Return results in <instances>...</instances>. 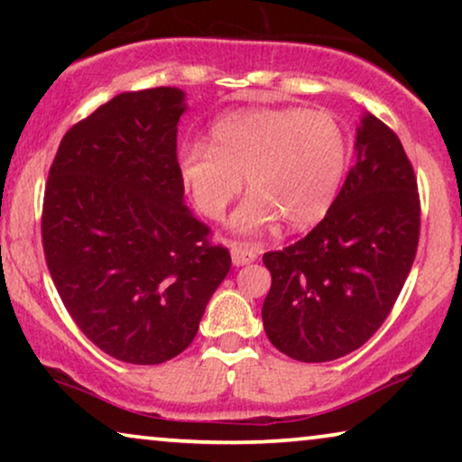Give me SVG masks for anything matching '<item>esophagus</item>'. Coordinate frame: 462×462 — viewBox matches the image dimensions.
I'll list each match as a JSON object with an SVG mask.
<instances>
[{"instance_id":"1","label":"esophagus","mask_w":462,"mask_h":462,"mask_svg":"<svg viewBox=\"0 0 462 462\" xmlns=\"http://www.w3.org/2000/svg\"><path fill=\"white\" fill-rule=\"evenodd\" d=\"M231 258H233V264H237V267H242V264H248L252 261H256V252L258 248L254 244H248V242H231Z\"/></svg>"}]
</instances>
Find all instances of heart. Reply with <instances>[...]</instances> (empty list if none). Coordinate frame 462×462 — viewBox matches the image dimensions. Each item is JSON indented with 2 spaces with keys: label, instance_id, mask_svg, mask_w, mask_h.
I'll list each match as a JSON object with an SVG mask.
<instances>
[{
  "label": "heart",
  "instance_id": "1",
  "mask_svg": "<svg viewBox=\"0 0 462 462\" xmlns=\"http://www.w3.org/2000/svg\"><path fill=\"white\" fill-rule=\"evenodd\" d=\"M349 166V138L328 111L264 106L220 117L210 147L187 144L179 172L198 210L210 220L225 217L242 193H252L236 214L242 231H263L283 220L307 229L330 212Z\"/></svg>",
  "mask_w": 462,
  "mask_h": 462
}]
</instances>
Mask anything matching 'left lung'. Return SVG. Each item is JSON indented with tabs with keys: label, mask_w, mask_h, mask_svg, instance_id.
Returning a JSON list of instances; mask_svg holds the SVG:
<instances>
[{
	"label": "left lung",
	"mask_w": 462,
	"mask_h": 462,
	"mask_svg": "<svg viewBox=\"0 0 462 462\" xmlns=\"http://www.w3.org/2000/svg\"><path fill=\"white\" fill-rule=\"evenodd\" d=\"M356 149L330 212L296 244L263 256L271 271L264 332L299 362L359 349L387 319L419 248V185L402 141L365 116Z\"/></svg>",
	"instance_id": "left-lung-1"
}]
</instances>
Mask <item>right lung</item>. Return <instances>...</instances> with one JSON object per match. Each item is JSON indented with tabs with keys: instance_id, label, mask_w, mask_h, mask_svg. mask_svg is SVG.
<instances>
[{
	"instance_id": "obj_1",
	"label": "right lung",
	"mask_w": 462,
	"mask_h": 462,
	"mask_svg": "<svg viewBox=\"0 0 462 462\" xmlns=\"http://www.w3.org/2000/svg\"><path fill=\"white\" fill-rule=\"evenodd\" d=\"M176 88L124 92L73 124L50 166L42 244L75 324L100 351L153 365L191 345L231 269L182 204Z\"/></svg>"
}]
</instances>
